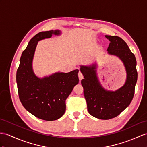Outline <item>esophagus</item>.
Listing matches in <instances>:
<instances>
[{
  "mask_svg": "<svg viewBox=\"0 0 147 147\" xmlns=\"http://www.w3.org/2000/svg\"><path fill=\"white\" fill-rule=\"evenodd\" d=\"M78 77H79L80 81H81V80L83 78V74H82V73L79 72V73H78Z\"/></svg>",
  "mask_w": 147,
  "mask_h": 147,
  "instance_id": "obj_1",
  "label": "esophagus"
}]
</instances>
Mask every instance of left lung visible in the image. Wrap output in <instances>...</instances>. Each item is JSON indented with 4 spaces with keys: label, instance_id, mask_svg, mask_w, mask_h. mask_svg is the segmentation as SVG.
I'll return each instance as SVG.
<instances>
[{
    "label": "left lung",
    "instance_id": "left-lung-1",
    "mask_svg": "<svg viewBox=\"0 0 147 147\" xmlns=\"http://www.w3.org/2000/svg\"><path fill=\"white\" fill-rule=\"evenodd\" d=\"M110 43L108 53L118 57L123 63L127 71L125 84L115 91L106 90L102 87L96 74V64L81 66L84 79L81 83L89 113L101 120H109L117 117L131 102L137 81L136 58L127 44L118 36H105Z\"/></svg>",
    "mask_w": 147,
    "mask_h": 147
}]
</instances>
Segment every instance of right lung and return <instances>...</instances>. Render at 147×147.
<instances>
[{
    "label": "right lung",
    "mask_w": 147,
    "mask_h": 147,
    "mask_svg": "<svg viewBox=\"0 0 147 147\" xmlns=\"http://www.w3.org/2000/svg\"><path fill=\"white\" fill-rule=\"evenodd\" d=\"M59 35L60 30L40 32L30 40L20 59L16 81L20 101L32 115L41 120L53 121L60 118L66 111V100L78 84L79 70L56 73L39 78L32 69V60L39 40Z\"/></svg>",
    "instance_id": "1"
}]
</instances>
